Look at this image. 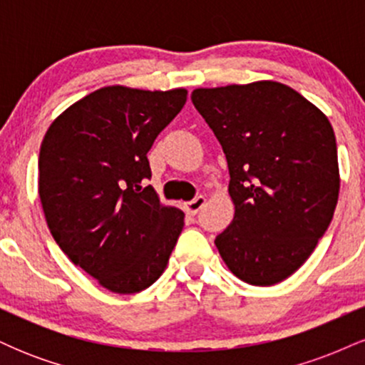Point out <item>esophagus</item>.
Masks as SVG:
<instances>
[{"mask_svg": "<svg viewBox=\"0 0 365 365\" xmlns=\"http://www.w3.org/2000/svg\"><path fill=\"white\" fill-rule=\"evenodd\" d=\"M204 204H206V197L197 195L195 199L188 200V202L183 204V207H185V211L188 212V215H197V212L204 207Z\"/></svg>", "mask_w": 365, "mask_h": 365, "instance_id": "1", "label": "esophagus"}]
</instances>
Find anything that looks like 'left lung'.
<instances>
[{
	"label": "left lung",
	"mask_w": 365,
	"mask_h": 365,
	"mask_svg": "<svg viewBox=\"0 0 365 365\" xmlns=\"http://www.w3.org/2000/svg\"><path fill=\"white\" fill-rule=\"evenodd\" d=\"M192 103L228 161L235 216L215 244L242 282L271 287L295 273L333 220L336 139L319 108L284 83L195 89Z\"/></svg>",
	"instance_id": "left-lung-1"
}]
</instances>
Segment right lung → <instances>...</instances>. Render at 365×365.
Here are the masks:
<instances>
[{
	"instance_id": "obj_1",
	"label": "right lung",
	"mask_w": 365,
	"mask_h": 365,
	"mask_svg": "<svg viewBox=\"0 0 365 365\" xmlns=\"http://www.w3.org/2000/svg\"><path fill=\"white\" fill-rule=\"evenodd\" d=\"M185 89L108 86L53 121L39 153L46 223L75 266L113 293L153 284L177 245L183 215L153 187L148 153L182 111Z\"/></svg>"
}]
</instances>
